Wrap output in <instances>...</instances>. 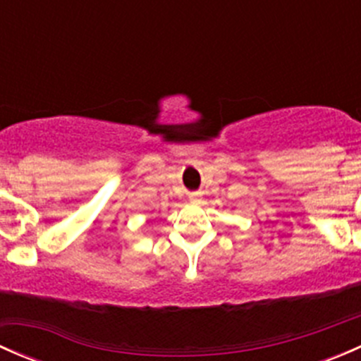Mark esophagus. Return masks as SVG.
<instances>
[{"label":"esophagus","mask_w":361,"mask_h":361,"mask_svg":"<svg viewBox=\"0 0 361 361\" xmlns=\"http://www.w3.org/2000/svg\"><path fill=\"white\" fill-rule=\"evenodd\" d=\"M188 201L197 202L199 201V194H190V195H188Z\"/></svg>","instance_id":"1"}]
</instances>
